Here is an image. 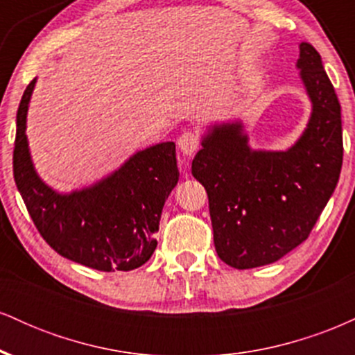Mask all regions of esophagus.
Segmentation results:
<instances>
[{
  "label": "esophagus",
  "instance_id": "esophagus-1",
  "mask_svg": "<svg viewBox=\"0 0 355 355\" xmlns=\"http://www.w3.org/2000/svg\"><path fill=\"white\" fill-rule=\"evenodd\" d=\"M200 146V137L195 132H185L178 138V148L185 157H191Z\"/></svg>",
  "mask_w": 355,
  "mask_h": 355
}]
</instances>
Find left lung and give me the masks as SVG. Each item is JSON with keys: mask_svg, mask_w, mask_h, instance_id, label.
Masks as SVG:
<instances>
[{"mask_svg": "<svg viewBox=\"0 0 355 355\" xmlns=\"http://www.w3.org/2000/svg\"><path fill=\"white\" fill-rule=\"evenodd\" d=\"M297 68L312 101L302 137L285 152L252 150L240 121L203 137L191 173L205 187L217 255L240 268L274 263L309 237L342 168V120L320 55L300 43Z\"/></svg>", "mask_w": 355, "mask_h": 355, "instance_id": "1", "label": "left lung"}]
</instances>
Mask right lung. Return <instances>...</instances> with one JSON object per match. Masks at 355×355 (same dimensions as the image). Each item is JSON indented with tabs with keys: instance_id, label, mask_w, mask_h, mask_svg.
Wrapping results in <instances>:
<instances>
[{
	"instance_id": "add662e5",
	"label": "right lung",
	"mask_w": 355,
	"mask_h": 355,
	"mask_svg": "<svg viewBox=\"0 0 355 355\" xmlns=\"http://www.w3.org/2000/svg\"><path fill=\"white\" fill-rule=\"evenodd\" d=\"M36 78L16 113L13 175L40 235L64 259L101 272L141 267L157 248L155 234L178 182L173 141L137 152L95 185L58 193L35 172L28 150L26 113Z\"/></svg>"
}]
</instances>
